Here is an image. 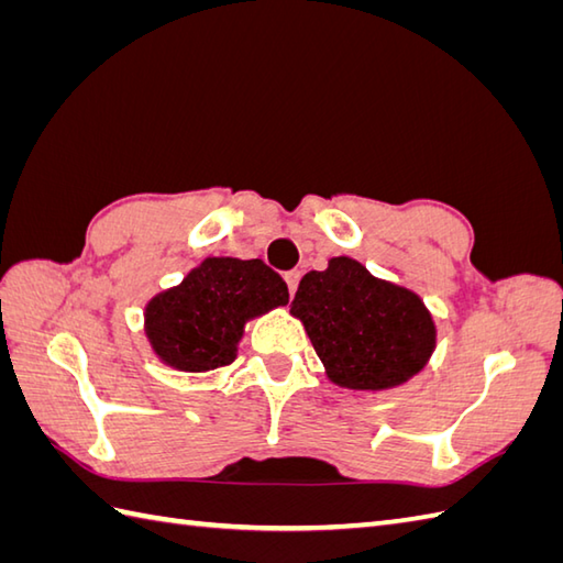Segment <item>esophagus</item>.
<instances>
[{
  "label": "esophagus",
  "mask_w": 563,
  "mask_h": 563,
  "mask_svg": "<svg viewBox=\"0 0 563 563\" xmlns=\"http://www.w3.org/2000/svg\"><path fill=\"white\" fill-rule=\"evenodd\" d=\"M300 278H302V273H300V271H290V273H285V283H288V292H290V295H295V290H297V283H300Z\"/></svg>",
  "instance_id": "34e87169"
}]
</instances>
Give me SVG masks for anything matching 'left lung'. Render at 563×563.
<instances>
[{
	"label": "left lung",
	"mask_w": 563,
	"mask_h": 563,
	"mask_svg": "<svg viewBox=\"0 0 563 563\" xmlns=\"http://www.w3.org/2000/svg\"><path fill=\"white\" fill-rule=\"evenodd\" d=\"M290 314L302 321L329 382L353 391L401 387L428 365L438 329L421 297L333 256L300 280Z\"/></svg>",
	"instance_id": "8db88e82"
}]
</instances>
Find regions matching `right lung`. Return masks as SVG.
<instances>
[{
    "label": "right lung",
    "mask_w": 563,
    "mask_h": 563,
    "mask_svg": "<svg viewBox=\"0 0 563 563\" xmlns=\"http://www.w3.org/2000/svg\"><path fill=\"white\" fill-rule=\"evenodd\" d=\"M288 305V285L261 258L208 256L145 305L152 353L178 373L230 365L251 319Z\"/></svg>",
    "instance_id": "1"
}]
</instances>
